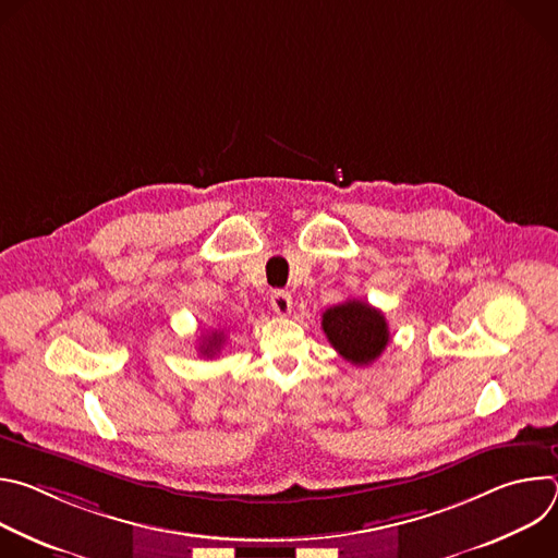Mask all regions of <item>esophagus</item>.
Wrapping results in <instances>:
<instances>
[{
    "label": "esophagus",
    "mask_w": 558,
    "mask_h": 558,
    "mask_svg": "<svg viewBox=\"0 0 558 558\" xmlns=\"http://www.w3.org/2000/svg\"><path fill=\"white\" fill-rule=\"evenodd\" d=\"M291 293L287 291H274L271 293V308L278 313V315H287L291 311Z\"/></svg>",
    "instance_id": "obj_1"
}]
</instances>
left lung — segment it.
Masks as SVG:
<instances>
[{
  "label": "left lung",
  "instance_id": "1",
  "mask_svg": "<svg viewBox=\"0 0 558 558\" xmlns=\"http://www.w3.org/2000/svg\"><path fill=\"white\" fill-rule=\"evenodd\" d=\"M323 329L331 347L355 366L373 364L390 340L384 313L362 300H347L327 308Z\"/></svg>",
  "mask_w": 558,
  "mask_h": 558
}]
</instances>
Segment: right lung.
Instances as JSON below:
<instances>
[{
    "instance_id": "1",
    "label": "right lung",
    "mask_w": 558,
    "mask_h": 558,
    "mask_svg": "<svg viewBox=\"0 0 558 558\" xmlns=\"http://www.w3.org/2000/svg\"><path fill=\"white\" fill-rule=\"evenodd\" d=\"M222 342H225V331H220V329H218V331H211V333L203 336V344L198 347V351H201V355L211 357V355H216V353L220 351Z\"/></svg>"
}]
</instances>
